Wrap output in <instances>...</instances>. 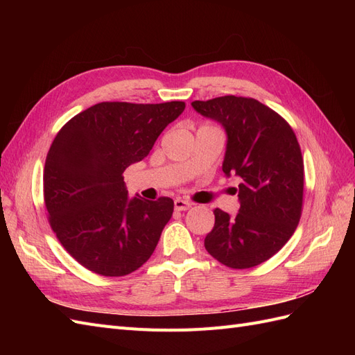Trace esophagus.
Returning <instances> with one entry per match:
<instances>
[{
	"mask_svg": "<svg viewBox=\"0 0 355 355\" xmlns=\"http://www.w3.org/2000/svg\"><path fill=\"white\" fill-rule=\"evenodd\" d=\"M191 207H192V204L187 200H182V198L175 200V210H178V211H185V210H189Z\"/></svg>",
	"mask_w": 355,
	"mask_h": 355,
	"instance_id": "esophagus-1",
	"label": "esophagus"
}]
</instances>
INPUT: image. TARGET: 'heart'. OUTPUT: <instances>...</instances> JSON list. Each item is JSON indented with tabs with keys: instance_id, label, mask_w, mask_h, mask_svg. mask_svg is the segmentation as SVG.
<instances>
[{
	"instance_id": "b5f03b06",
	"label": "heart",
	"mask_w": 355,
	"mask_h": 355,
	"mask_svg": "<svg viewBox=\"0 0 355 355\" xmlns=\"http://www.w3.org/2000/svg\"><path fill=\"white\" fill-rule=\"evenodd\" d=\"M202 127H209V125H202Z\"/></svg>"
}]
</instances>
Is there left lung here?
<instances>
[{"label":"left lung","mask_w":355,"mask_h":355,"mask_svg":"<svg viewBox=\"0 0 355 355\" xmlns=\"http://www.w3.org/2000/svg\"><path fill=\"white\" fill-rule=\"evenodd\" d=\"M202 116L222 124L227 153L222 170L240 179V210L231 218L214 209L206 250L234 270L272 257L292 237L302 213L304 158L292 127L252 98L222 96L191 103Z\"/></svg>","instance_id":"left-lung-1"}]
</instances>
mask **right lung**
Wrapping results in <instances>:
<instances>
[{"instance_id":"1","label":"right lung","mask_w":355,"mask_h":355,"mask_svg":"<svg viewBox=\"0 0 355 355\" xmlns=\"http://www.w3.org/2000/svg\"><path fill=\"white\" fill-rule=\"evenodd\" d=\"M185 102H102L75 115L53 141L44 166L49 222L87 270L123 277L141 268L173 214V200L128 198L124 170L142 161Z\"/></svg>"}]
</instances>
